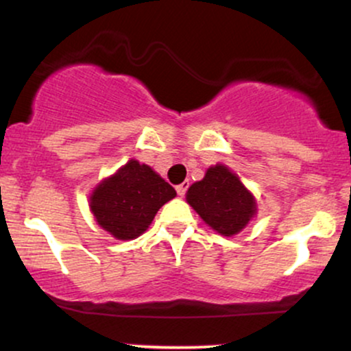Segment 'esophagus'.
<instances>
[{
  "label": "esophagus",
  "instance_id": "obj_1",
  "mask_svg": "<svg viewBox=\"0 0 351 351\" xmlns=\"http://www.w3.org/2000/svg\"><path fill=\"white\" fill-rule=\"evenodd\" d=\"M188 186H189L188 181H183V183L178 184V186H176V193H178V196H184V193H186Z\"/></svg>",
  "mask_w": 351,
  "mask_h": 351
}]
</instances>
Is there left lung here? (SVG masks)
I'll return each instance as SVG.
<instances>
[{"mask_svg": "<svg viewBox=\"0 0 351 351\" xmlns=\"http://www.w3.org/2000/svg\"><path fill=\"white\" fill-rule=\"evenodd\" d=\"M186 203L221 236H236L257 215V201L226 165L209 167L186 191Z\"/></svg>", "mask_w": 351, "mask_h": 351, "instance_id": "left-lung-1", "label": "left lung"}]
</instances>
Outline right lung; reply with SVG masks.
<instances>
[{
  "mask_svg": "<svg viewBox=\"0 0 351 351\" xmlns=\"http://www.w3.org/2000/svg\"><path fill=\"white\" fill-rule=\"evenodd\" d=\"M175 196V188L153 168L132 158L92 189L88 208L104 231L119 241H132L150 228L158 209Z\"/></svg>",
  "mask_w": 351,
  "mask_h": 351,
  "instance_id": "right-lung-1",
  "label": "right lung"
}]
</instances>
